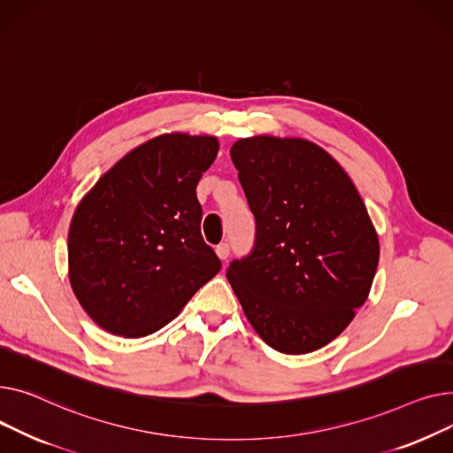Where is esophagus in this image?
<instances>
[{
	"mask_svg": "<svg viewBox=\"0 0 453 453\" xmlns=\"http://www.w3.org/2000/svg\"><path fill=\"white\" fill-rule=\"evenodd\" d=\"M216 254H218V257H219L221 261H226L228 256H230V245H228V243L218 245V247H216Z\"/></svg>",
	"mask_w": 453,
	"mask_h": 453,
	"instance_id": "34e87169",
	"label": "esophagus"
}]
</instances>
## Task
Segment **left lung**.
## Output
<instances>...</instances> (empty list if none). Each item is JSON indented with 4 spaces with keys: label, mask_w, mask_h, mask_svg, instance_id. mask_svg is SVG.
I'll return each mask as SVG.
<instances>
[{
    "label": "left lung",
    "mask_w": 453,
    "mask_h": 453,
    "mask_svg": "<svg viewBox=\"0 0 453 453\" xmlns=\"http://www.w3.org/2000/svg\"><path fill=\"white\" fill-rule=\"evenodd\" d=\"M254 247L226 278L252 327L285 355L324 348L367 300L379 237L349 175L303 139L252 137L230 150Z\"/></svg>",
    "instance_id": "8db88e82"
}]
</instances>
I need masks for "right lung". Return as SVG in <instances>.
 Returning a JSON list of instances; mask_svg holds the SVG:
<instances>
[{"label": "right lung", "mask_w": 453, "mask_h": 453, "mask_svg": "<svg viewBox=\"0 0 453 453\" xmlns=\"http://www.w3.org/2000/svg\"><path fill=\"white\" fill-rule=\"evenodd\" d=\"M216 137H157L100 177L69 226V281L80 305L111 334L165 327L221 271L201 235L197 182Z\"/></svg>", "instance_id": "right-lung-1"}]
</instances>
